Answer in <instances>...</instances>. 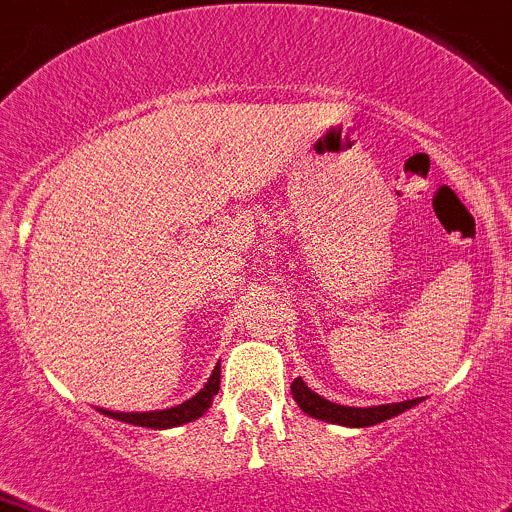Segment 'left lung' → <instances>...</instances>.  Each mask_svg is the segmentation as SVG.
I'll return each mask as SVG.
<instances>
[{"label": "left lung", "mask_w": 512, "mask_h": 512, "mask_svg": "<svg viewBox=\"0 0 512 512\" xmlns=\"http://www.w3.org/2000/svg\"><path fill=\"white\" fill-rule=\"evenodd\" d=\"M291 392H293L295 404H298V407L308 416H313V419H320V421H328V424L350 426V429L382 424V421L407 412V409H412L421 402V397H416V399H407V402H397V404H379V407H345V404H335L330 402V399L320 397V394L313 392V389H310L300 377L293 379Z\"/></svg>", "instance_id": "left-lung-1"}]
</instances>
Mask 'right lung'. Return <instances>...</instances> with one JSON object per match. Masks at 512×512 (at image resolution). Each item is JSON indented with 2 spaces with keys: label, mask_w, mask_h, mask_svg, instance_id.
<instances>
[{
  "label": "right lung",
  "mask_w": 512,
  "mask_h": 512,
  "mask_svg": "<svg viewBox=\"0 0 512 512\" xmlns=\"http://www.w3.org/2000/svg\"><path fill=\"white\" fill-rule=\"evenodd\" d=\"M219 370H221V365L217 362V367L212 370V377L207 379V384H204V387L199 389V392L194 394L192 399L177 404V407L157 409V412H128V414H125V412H110V409H98V412L110 416V419L125 421V424L147 426V429H172V426L189 424V421L204 416V412L212 407L214 397H217V392H219V377H221Z\"/></svg>",
  "instance_id": "obj_1"
}]
</instances>
